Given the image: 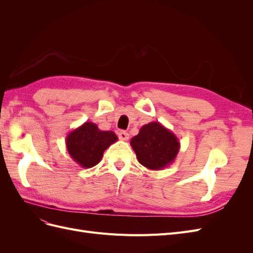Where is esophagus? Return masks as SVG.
<instances>
[{
    "mask_svg": "<svg viewBox=\"0 0 253 253\" xmlns=\"http://www.w3.org/2000/svg\"><path fill=\"white\" fill-rule=\"evenodd\" d=\"M118 136H119V138H120L121 140H125V141H126V140L128 139V137H129L128 133H126V131H120L119 134H118Z\"/></svg>",
    "mask_w": 253,
    "mask_h": 253,
    "instance_id": "obj_1",
    "label": "esophagus"
}]
</instances>
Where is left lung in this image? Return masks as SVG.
I'll return each mask as SVG.
<instances>
[{
	"instance_id": "obj_1",
	"label": "left lung",
	"mask_w": 253,
	"mask_h": 253,
	"mask_svg": "<svg viewBox=\"0 0 253 253\" xmlns=\"http://www.w3.org/2000/svg\"><path fill=\"white\" fill-rule=\"evenodd\" d=\"M131 145L139 164L154 171L171 165L180 149L176 135L158 121L144 125L131 139Z\"/></svg>"
}]
</instances>
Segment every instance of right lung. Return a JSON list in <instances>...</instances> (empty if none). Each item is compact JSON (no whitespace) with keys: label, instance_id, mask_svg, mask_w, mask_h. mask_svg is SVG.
<instances>
[{"label":"right lung","instance_id":"1","mask_svg":"<svg viewBox=\"0 0 253 253\" xmlns=\"http://www.w3.org/2000/svg\"><path fill=\"white\" fill-rule=\"evenodd\" d=\"M118 140L112 131H101L93 122H84L66 136L68 154L82 168H91L99 164L103 152Z\"/></svg>","mask_w":253,"mask_h":253}]
</instances>
